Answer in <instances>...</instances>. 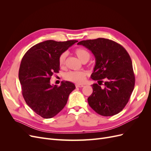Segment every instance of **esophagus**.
<instances>
[{"mask_svg":"<svg viewBox=\"0 0 151 151\" xmlns=\"http://www.w3.org/2000/svg\"><path fill=\"white\" fill-rule=\"evenodd\" d=\"M76 88H83V87H84V86L82 84H76Z\"/></svg>","mask_w":151,"mask_h":151,"instance_id":"esophagus-1","label":"esophagus"}]
</instances>
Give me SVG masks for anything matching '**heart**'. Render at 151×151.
I'll return each mask as SVG.
<instances>
[{
    "label": "heart",
    "instance_id": "heart-1",
    "mask_svg": "<svg viewBox=\"0 0 151 151\" xmlns=\"http://www.w3.org/2000/svg\"><path fill=\"white\" fill-rule=\"evenodd\" d=\"M74 52L77 57L82 62H88L90 58V54L87 50L83 48H77ZM67 54L66 52L62 53L58 57V63L60 67H63L65 63V60ZM86 77V72L84 71H69L64 76L65 79L68 81L72 82L76 84L83 83Z\"/></svg>",
    "mask_w": 151,
    "mask_h": 151
}]
</instances>
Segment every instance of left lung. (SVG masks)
I'll return each mask as SVG.
<instances>
[{"label": "left lung", "instance_id": "8db88e82", "mask_svg": "<svg viewBox=\"0 0 151 151\" xmlns=\"http://www.w3.org/2000/svg\"><path fill=\"white\" fill-rule=\"evenodd\" d=\"M77 44L91 50L96 59L91 77L99 85H92L89 105L100 115H116L129 102L134 89L135 76L129 54L121 45L106 38L83 40Z\"/></svg>", "mask_w": 151, "mask_h": 151}]
</instances>
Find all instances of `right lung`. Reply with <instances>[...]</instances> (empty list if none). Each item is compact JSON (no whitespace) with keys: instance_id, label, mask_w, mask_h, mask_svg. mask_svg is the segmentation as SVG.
<instances>
[{"instance_id":"1","label":"right lung","mask_w":151,"mask_h":151,"mask_svg":"<svg viewBox=\"0 0 151 151\" xmlns=\"http://www.w3.org/2000/svg\"><path fill=\"white\" fill-rule=\"evenodd\" d=\"M77 40H47L29 48L22 58L19 79L26 104L38 115L50 118L57 115L67 104L75 85L68 81L60 86L50 84L54 73L60 70L58 57Z\"/></svg>"}]
</instances>
